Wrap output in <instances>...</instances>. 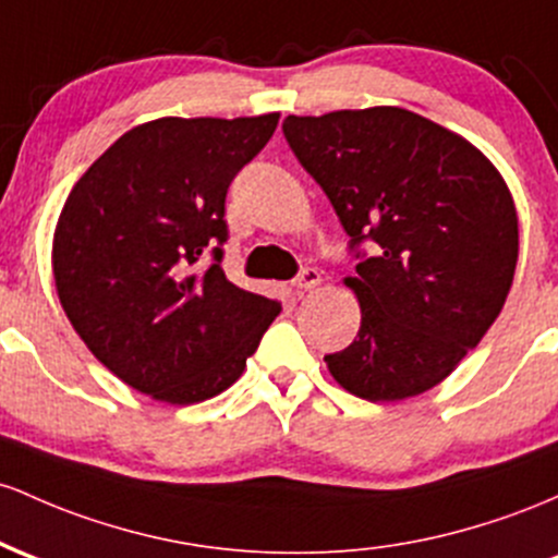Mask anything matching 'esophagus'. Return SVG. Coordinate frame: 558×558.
<instances>
[{
	"label": "esophagus",
	"mask_w": 558,
	"mask_h": 558,
	"mask_svg": "<svg viewBox=\"0 0 558 558\" xmlns=\"http://www.w3.org/2000/svg\"><path fill=\"white\" fill-rule=\"evenodd\" d=\"M318 284H322V274H318L316 268H305V271H300V277L292 281V287H295L298 292H311L316 290Z\"/></svg>",
	"instance_id": "obj_1"
}]
</instances>
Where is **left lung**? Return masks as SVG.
I'll return each mask as SVG.
<instances>
[{"mask_svg":"<svg viewBox=\"0 0 558 558\" xmlns=\"http://www.w3.org/2000/svg\"><path fill=\"white\" fill-rule=\"evenodd\" d=\"M281 129L350 247L377 242L345 279L361 329L324 355L329 374L372 403L422 396L480 345L509 298L519 258L509 186L472 142L403 108L290 116Z\"/></svg>","mask_w":558,"mask_h":558,"instance_id":"obj_1","label":"left lung"}]
</instances>
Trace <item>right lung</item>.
<instances>
[{
  "mask_svg": "<svg viewBox=\"0 0 558 558\" xmlns=\"http://www.w3.org/2000/svg\"><path fill=\"white\" fill-rule=\"evenodd\" d=\"M279 112L158 118L110 144L62 205L52 274L94 359L144 396L203 403L234 385L279 300L221 268L231 179L266 147ZM214 250L205 275L191 266Z\"/></svg>",
  "mask_w": 558,
  "mask_h": 558,
  "instance_id": "obj_1",
  "label": "right lung"
}]
</instances>
